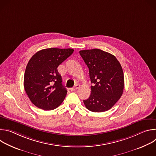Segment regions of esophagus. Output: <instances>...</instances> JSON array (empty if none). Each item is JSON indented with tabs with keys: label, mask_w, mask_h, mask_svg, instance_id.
I'll return each mask as SVG.
<instances>
[{
	"label": "esophagus",
	"mask_w": 156,
	"mask_h": 156,
	"mask_svg": "<svg viewBox=\"0 0 156 156\" xmlns=\"http://www.w3.org/2000/svg\"><path fill=\"white\" fill-rule=\"evenodd\" d=\"M79 87H80V85H79V84H76L73 87H72V88L70 89V90H71V91H75V90H78V89Z\"/></svg>",
	"instance_id": "34e87169"
}]
</instances>
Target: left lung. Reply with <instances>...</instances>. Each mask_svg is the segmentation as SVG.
Returning a JSON list of instances; mask_svg holds the SVG:
<instances>
[{"mask_svg": "<svg viewBox=\"0 0 156 156\" xmlns=\"http://www.w3.org/2000/svg\"><path fill=\"white\" fill-rule=\"evenodd\" d=\"M80 54L89 69L93 83L91 95L84 100L86 107L94 112L112 108L123 94L124 76L116 57L101 49L83 50Z\"/></svg>", "mask_w": 156, "mask_h": 156, "instance_id": "8db88e82", "label": "left lung"}]
</instances>
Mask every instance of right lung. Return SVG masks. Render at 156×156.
Here are the masks:
<instances>
[{
	"label": "right lung",
	"mask_w": 156,
	"mask_h": 156,
	"mask_svg": "<svg viewBox=\"0 0 156 156\" xmlns=\"http://www.w3.org/2000/svg\"><path fill=\"white\" fill-rule=\"evenodd\" d=\"M73 49L41 50L29 60L24 75V88L31 102L44 110L58 107L67 91L62 84L57 67L73 52Z\"/></svg>",
	"instance_id": "obj_1"
}]
</instances>
